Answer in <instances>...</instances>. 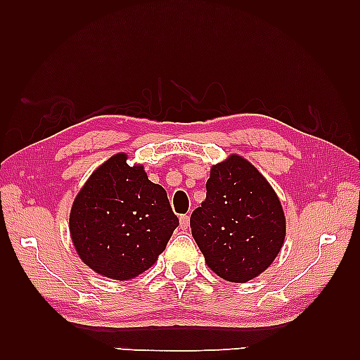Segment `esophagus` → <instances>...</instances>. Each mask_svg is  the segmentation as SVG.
Wrapping results in <instances>:
<instances>
[{"label": "esophagus", "instance_id": "esophagus-1", "mask_svg": "<svg viewBox=\"0 0 360 360\" xmlns=\"http://www.w3.org/2000/svg\"><path fill=\"white\" fill-rule=\"evenodd\" d=\"M190 226V217L188 215H181L179 217V227L182 229V231H187Z\"/></svg>", "mask_w": 360, "mask_h": 360}]
</instances>
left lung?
I'll return each mask as SVG.
<instances>
[{"label":"left lung","mask_w":360,"mask_h":360,"mask_svg":"<svg viewBox=\"0 0 360 360\" xmlns=\"http://www.w3.org/2000/svg\"><path fill=\"white\" fill-rule=\"evenodd\" d=\"M207 195L192 217V235L218 277L246 283L283 248L286 218L278 195L248 159L232 153L212 165Z\"/></svg>","instance_id":"8db88e82"}]
</instances>
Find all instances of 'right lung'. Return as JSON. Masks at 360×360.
<instances>
[{
    "label": "right lung",
    "mask_w": 360,
    "mask_h": 360,
    "mask_svg": "<svg viewBox=\"0 0 360 360\" xmlns=\"http://www.w3.org/2000/svg\"><path fill=\"white\" fill-rule=\"evenodd\" d=\"M117 153L98 165L74 198L70 233L80 259L106 278L127 281L158 262L179 226L164 187L142 164Z\"/></svg>",
    "instance_id": "add662e5"
}]
</instances>
